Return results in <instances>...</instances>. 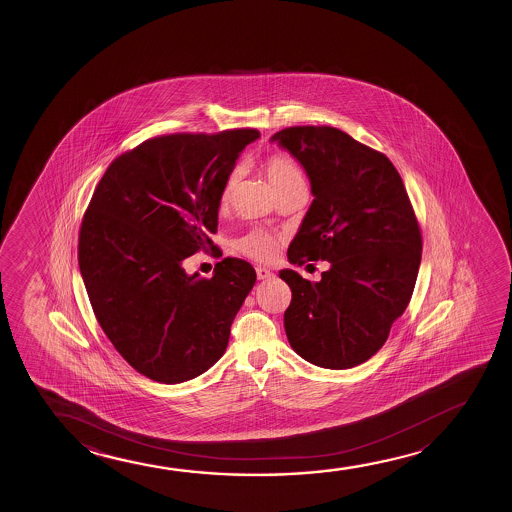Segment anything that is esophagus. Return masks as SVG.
<instances>
[{"label":"esophagus","instance_id":"34e87169","mask_svg":"<svg viewBox=\"0 0 512 512\" xmlns=\"http://www.w3.org/2000/svg\"><path fill=\"white\" fill-rule=\"evenodd\" d=\"M271 276H274L273 271H269L267 267H257V278L259 280H267V278H271Z\"/></svg>","mask_w":512,"mask_h":512}]
</instances>
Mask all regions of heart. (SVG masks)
<instances>
[{"label": "heart", "instance_id": "1", "mask_svg": "<svg viewBox=\"0 0 512 512\" xmlns=\"http://www.w3.org/2000/svg\"><path fill=\"white\" fill-rule=\"evenodd\" d=\"M260 169L266 175L276 194L285 192V190L304 187L301 169L295 164L294 159H290L288 155H267L266 159L260 162ZM238 182L239 171H232L225 178L224 187L220 192V208L222 210H227L231 206L236 189H238ZM239 248L252 259L269 260L273 259L274 253H276V239L267 232L253 231L246 234L245 238L239 239Z\"/></svg>", "mask_w": 512, "mask_h": 512}]
</instances>
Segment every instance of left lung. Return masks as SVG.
Listing matches in <instances>:
<instances>
[{"label": "left lung", "mask_w": 512, "mask_h": 512, "mask_svg": "<svg viewBox=\"0 0 512 512\" xmlns=\"http://www.w3.org/2000/svg\"><path fill=\"white\" fill-rule=\"evenodd\" d=\"M301 162L315 196L288 260H327L311 283L280 271L292 290L288 343L323 369H351L378 353L406 311L421 262L420 225L399 171L336 127H287L271 136Z\"/></svg>", "instance_id": "left-lung-1"}]
</instances>
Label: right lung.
Listing matches in <instances>:
<instances>
[{
  "label": "right lung",
  "mask_w": 512,
  "mask_h": 512,
  "mask_svg": "<svg viewBox=\"0 0 512 512\" xmlns=\"http://www.w3.org/2000/svg\"><path fill=\"white\" fill-rule=\"evenodd\" d=\"M257 129L168 134L108 166L78 236V266L101 329L127 364L164 385L189 381L225 353L257 274L218 262L210 280L183 260L217 246L220 192Z\"/></svg>",
  "instance_id": "1"
}]
</instances>
